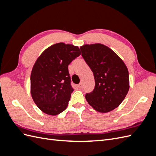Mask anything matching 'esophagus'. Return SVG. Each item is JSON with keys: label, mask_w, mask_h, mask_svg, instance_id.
I'll use <instances>...</instances> for the list:
<instances>
[{"label": "esophagus", "mask_w": 156, "mask_h": 156, "mask_svg": "<svg viewBox=\"0 0 156 156\" xmlns=\"http://www.w3.org/2000/svg\"><path fill=\"white\" fill-rule=\"evenodd\" d=\"M77 87H78L79 88H83V83H80L79 84H77Z\"/></svg>", "instance_id": "esophagus-1"}]
</instances>
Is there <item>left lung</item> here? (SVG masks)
Here are the masks:
<instances>
[{"mask_svg":"<svg viewBox=\"0 0 156 156\" xmlns=\"http://www.w3.org/2000/svg\"><path fill=\"white\" fill-rule=\"evenodd\" d=\"M81 55L93 72L95 87L85 98L96 111L108 112L123 101L129 88L126 64L108 47L96 44L80 48Z\"/></svg>","mask_w":156,"mask_h":156,"instance_id":"1","label":"left lung"}]
</instances>
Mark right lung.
Masks as SVG:
<instances>
[{
    "instance_id": "1",
    "label": "right lung",
    "mask_w": 156,
    "mask_h": 156,
    "mask_svg": "<svg viewBox=\"0 0 156 156\" xmlns=\"http://www.w3.org/2000/svg\"><path fill=\"white\" fill-rule=\"evenodd\" d=\"M81 55L77 46L58 43L37 58L30 75V92L36 105L49 115H57L68 107L73 88L68 65Z\"/></svg>"
}]
</instances>
